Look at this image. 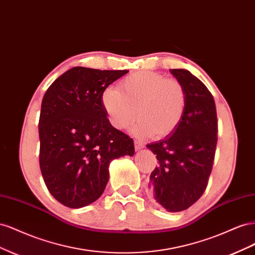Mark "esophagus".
Returning a JSON list of instances; mask_svg holds the SVG:
<instances>
[{"mask_svg":"<svg viewBox=\"0 0 255 255\" xmlns=\"http://www.w3.org/2000/svg\"><path fill=\"white\" fill-rule=\"evenodd\" d=\"M134 145H135V149L136 150H140V149L143 148V143L140 142L139 140H135L134 141Z\"/></svg>","mask_w":255,"mask_h":255,"instance_id":"esophagus-1","label":"esophagus"}]
</instances>
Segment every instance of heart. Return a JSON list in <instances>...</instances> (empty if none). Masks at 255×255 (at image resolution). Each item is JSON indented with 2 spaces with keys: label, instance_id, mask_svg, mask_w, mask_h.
Instances as JSON below:
<instances>
[{
  "label": "heart",
  "instance_id": "heart-1",
  "mask_svg": "<svg viewBox=\"0 0 255 255\" xmlns=\"http://www.w3.org/2000/svg\"><path fill=\"white\" fill-rule=\"evenodd\" d=\"M101 103L111 125L126 128L135 118L133 133L138 136L164 138L180 126L187 105L183 84L174 78L152 71H138L109 87L101 95Z\"/></svg>",
  "mask_w": 255,
  "mask_h": 255
}]
</instances>
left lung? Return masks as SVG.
<instances>
[{"label":"left lung","mask_w":255,"mask_h":255,"mask_svg":"<svg viewBox=\"0 0 255 255\" xmlns=\"http://www.w3.org/2000/svg\"><path fill=\"white\" fill-rule=\"evenodd\" d=\"M170 72L186 90L180 126L165 139L146 144L158 165L150 175L154 202L168 212L187 210L206 189L217 145L218 121L214 98L205 85L184 69Z\"/></svg>","instance_id":"left-lung-1"}]
</instances>
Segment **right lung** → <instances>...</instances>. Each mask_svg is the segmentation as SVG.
Masks as SVG:
<instances>
[{
	"label": "right lung",
	"instance_id": "obj_1",
	"mask_svg": "<svg viewBox=\"0 0 255 255\" xmlns=\"http://www.w3.org/2000/svg\"><path fill=\"white\" fill-rule=\"evenodd\" d=\"M128 70L74 67L45 92L39 117V165L50 194L71 208L98 200L115 159L134 155V141L106 117L101 95Z\"/></svg>",
	"mask_w": 255,
	"mask_h": 255
}]
</instances>
